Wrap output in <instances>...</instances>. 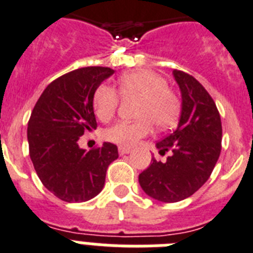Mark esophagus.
<instances>
[{
	"label": "esophagus",
	"mask_w": 253,
	"mask_h": 253,
	"mask_svg": "<svg viewBox=\"0 0 253 253\" xmlns=\"http://www.w3.org/2000/svg\"><path fill=\"white\" fill-rule=\"evenodd\" d=\"M118 152H120V154H128V153L132 152V149H131V148H127V146H120V148H118Z\"/></svg>",
	"instance_id": "34e87169"
}]
</instances>
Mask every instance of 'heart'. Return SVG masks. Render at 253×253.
Listing matches in <instances>:
<instances>
[{"mask_svg": "<svg viewBox=\"0 0 253 253\" xmlns=\"http://www.w3.org/2000/svg\"><path fill=\"white\" fill-rule=\"evenodd\" d=\"M118 91L123 96H137V121H121L105 132L107 140L122 146H133L153 130L172 126L181 109L179 96L167 86L166 80L152 71H133L118 80ZM92 105L96 117L103 122L112 120L120 105V95L113 87L100 84L95 90Z\"/></svg>", "mask_w": 253, "mask_h": 253, "instance_id": "obj_1", "label": "heart"}]
</instances>
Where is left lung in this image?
Masks as SVG:
<instances>
[{
  "label": "left lung",
  "mask_w": 253,
  "mask_h": 253,
  "mask_svg": "<svg viewBox=\"0 0 253 253\" xmlns=\"http://www.w3.org/2000/svg\"><path fill=\"white\" fill-rule=\"evenodd\" d=\"M181 90L179 126L157 143L161 154L171 152L166 162L152 158L139 175L140 186L161 202H179L194 194L211 176L221 152L222 127L211 95L193 76L173 71Z\"/></svg>",
  "instance_id": "obj_1"
}]
</instances>
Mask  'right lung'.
I'll use <instances>...</instances> for the list:
<instances>
[{
  "label": "right lung",
  "mask_w": 253,
  "mask_h": 253,
  "mask_svg": "<svg viewBox=\"0 0 253 253\" xmlns=\"http://www.w3.org/2000/svg\"><path fill=\"white\" fill-rule=\"evenodd\" d=\"M107 67L80 68L48 84L28 122L29 156L44 188L64 202H86L101 192L108 166L118 158L114 144L86 152L78 140L96 128L92 97Z\"/></svg>",
  "instance_id": "1"
}]
</instances>
